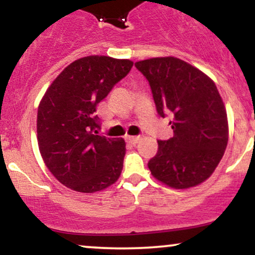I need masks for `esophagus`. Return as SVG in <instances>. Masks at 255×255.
Here are the masks:
<instances>
[{"label": "esophagus", "instance_id": "1", "mask_svg": "<svg viewBox=\"0 0 255 255\" xmlns=\"http://www.w3.org/2000/svg\"><path fill=\"white\" fill-rule=\"evenodd\" d=\"M126 140H127V141L129 142V144L135 145L136 142L140 140V137L139 136H127V137H126Z\"/></svg>", "mask_w": 255, "mask_h": 255}]
</instances>
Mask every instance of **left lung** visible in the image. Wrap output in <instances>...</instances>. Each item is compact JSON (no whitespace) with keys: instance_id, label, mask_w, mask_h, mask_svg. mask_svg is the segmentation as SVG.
<instances>
[{"instance_id":"left-lung-1","label":"left lung","mask_w":255,"mask_h":255,"mask_svg":"<svg viewBox=\"0 0 255 255\" xmlns=\"http://www.w3.org/2000/svg\"><path fill=\"white\" fill-rule=\"evenodd\" d=\"M135 67L150 84L158 115L172 118L174 135L158 140L147 164L151 174L177 189L204 182L228 144L227 111L215 83L176 57L139 61Z\"/></svg>"}]
</instances>
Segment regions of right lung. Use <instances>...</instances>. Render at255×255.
<instances>
[{"mask_svg": "<svg viewBox=\"0 0 255 255\" xmlns=\"http://www.w3.org/2000/svg\"><path fill=\"white\" fill-rule=\"evenodd\" d=\"M133 62L109 56L74 61L52 81L38 107L37 139L51 174L77 192L102 191L118 181L126 142L98 135L96 108L129 73Z\"/></svg>", "mask_w": 255, "mask_h": 255, "instance_id": "add662e5", "label": "right lung"}]
</instances>
